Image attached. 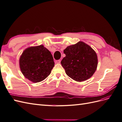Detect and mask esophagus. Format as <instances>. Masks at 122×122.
I'll list each match as a JSON object with an SVG mask.
<instances>
[{
  "mask_svg": "<svg viewBox=\"0 0 122 122\" xmlns=\"http://www.w3.org/2000/svg\"><path fill=\"white\" fill-rule=\"evenodd\" d=\"M55 64H60L61 63V61L60 60H57L55 61Z\"/></svg>",
  "mask_w": 122,
  "mask_h": 122,
  "instance_id": "obj_1",
  "label": "esophagus"
}]
</instances>
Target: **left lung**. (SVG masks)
<instances>
[{
  "label": "left lung",
  "instance_id": "obj_1",
  "mask_svg": "<svg viewBox=\"0 0 122 122\" xmlns=\"http://www.w3.org/2000/svg\"><path fill=\"white\" fill-rule=\"evenodd\" d=\"M66 56L61 61L66 74L76 81L81 82L93 75L98 66L95 50L82 41L68 46L64 50Z\"/></svg>",
  "mask_w": 122,
  "mask_h": 122
}]
</instances>
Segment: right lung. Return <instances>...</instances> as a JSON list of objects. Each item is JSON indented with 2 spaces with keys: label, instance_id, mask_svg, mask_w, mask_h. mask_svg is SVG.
Listing matches in <instances>:
<instances>
[{
  "label": "right lung",
  "instance_id": "add662e5",
  "mask_svg": "<svg viewBox=\"0 0 122 122\" xmlns=\"http://www.w3.org/2000/svg\"><path fill=\"white\" fill-rule=\"evenodd\" d=\"M19 66L26 78L36 83L50 75L54 62L51 52L41 45L25 49L19 58Z\"/></svg>",
  "mask_w": 122,
  "mask_h": 122
}]
</instances>
